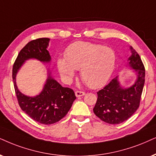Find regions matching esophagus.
I'll use <instances>...</instances> for the list:
<instances>
[{
    "label": "esophagus",
    "instance_id": "esophagus-1",
    "mask_svg": "<svg viewBox=\"0 0 156 156\" xmlns=\"http://www.w3.org/2000/svg\"><path fill=\"white\" fill-rule=\"evenodd\" d=\"M85 95V92L80 91V90H77L76 91V96L77 97H80V96H83Z\"/></svg>",
    "mask_w": 156,
    "mask_h": 156
}]
</instances>
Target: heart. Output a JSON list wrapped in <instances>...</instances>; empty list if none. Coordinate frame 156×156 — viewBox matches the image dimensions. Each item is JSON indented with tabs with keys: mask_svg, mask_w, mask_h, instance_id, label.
I'll use <instances>...</instances> for the list:
<instances>
[{
	"mask_svg": "<svg viewBox=\"0 0 156 156\" xmlns=\"http://www.w3.org/2000/svg\"><path fill=\"white\" fill-rule=\"evenodd\" d=\"M66 58H58L57 66L61 76L70 80L75 70L90 88H98L109 80L117 62V55L111 47L87 42H76L65 51Z\"/></svg>",
	"mask_w": 156,
	"mask_h": 156,
	"instance_id": "b5f03b06",
	"label": "heart"
}]
</instances>
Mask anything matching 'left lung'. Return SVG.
Segmentation results:
<instances>
[{"mask_svg":"<svg viewBox=\"0 0 156 156\" xmlns=\"http://www.w3.org/2000/svg\"><path fill=\"white\" fill-rule=\"evenodd\" d=\"M129 48L132 55L128 59V66L137 75L135 83L129 88H123L117 76L97 92L94 114L102 121L112 125L129 119L138 109L140 102L145 83V67L138 53L132 47Z\"/></svg>","mask_w":156,"mask_h":156,"instance_id":"1","label":"left lung"}]
</instances>
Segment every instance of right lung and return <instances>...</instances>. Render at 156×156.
I'll list each match as a JSON object with an SVG mask.
<instances>
[{
    "label": "right lung",
    "mask_w": 156,
    "mask_h": 156,
    "mask_svg": "<svg viewBox=\"0 0 156 156\" xmlns=\"http://www.w3.org/2000/svg\"><path fill=\"white\" fill-rule=\"evenodd\" d=\"M49 42V38H39L27 43L18 55L12 71L19 106L31 119L44 125L58 122L68 114L76 98L73 90L62 87L48 71V77L40 94L34 97L27 96L18 89L16 77L26 60L37 59L43 62H50L51 57L47 50Z\"/></svg>",
    "instance_id": "1"
}]
</instances>
